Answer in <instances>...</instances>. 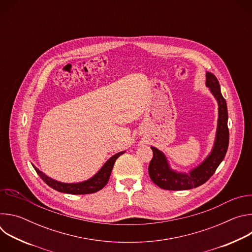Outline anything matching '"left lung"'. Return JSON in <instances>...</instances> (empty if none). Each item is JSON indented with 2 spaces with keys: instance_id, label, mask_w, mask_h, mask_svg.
Segmentation results:
<instances>
[{
  "instance_id": "1",
  "label": "left lung",
  "mask_w": 252,
  "mask_h": 252,
  "mask_svg": "<svg viewBox=\"0 0 252 252\" xmlns=\"http://www.w3.org/2000/svg\"><path fill=\"white\" fill-rule=\"evenodd\" d=\"M205 86L219 104V119L217 133L211 152L205 159L188 173L172 169L165 155L158 149L152 147L154 157L149 165V173L152 181L160 189L167 190H186L197 188L206 183L223 160L229 142L227 127V105L221 94L220 85L213 74L206 71Z\"/></svg>"
}]
</instances>
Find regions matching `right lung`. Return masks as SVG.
Segmentation results:
<instances>
[{
  "instance_id": "obj_1",
  "label": "right lung",
  "mask_w": 252,
  "mask_h": 252,
  "mask_svg": "<svg viewBox=\"0 0 252 252\" xmlns=\"http://www.w3.org/2000/svg\"><path fill=\"white\" fill-rule=\"evenodd\" d=\"M123 154H125V152H121L114 155L93 177L87 179L85 182L75 183V184H65V183L58 182L56 179L46 175L33 164L32 165L33 166L34 170L37 171V173L40 175V177L43 179V181L55 190L63 192V193H68V194H89V193L96 192L106 186L107 182H109L110 179V176L117 158L121 157Z\"/></svg>"
}]
</instances>
